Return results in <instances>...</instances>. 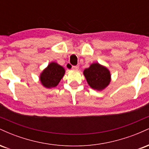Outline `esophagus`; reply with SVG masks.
Instances as JSON below:
<instances>
[{"label": "esophagus", "instance_id": "1", "mask_svg": "<svg viewBox=\"0 0 149 149\" xmlns=\"http://www.w3.org/2000/svg\"><path fill=\"white\" fill-rule=\"evenodd\" d=\"M72 69L74 70V71H78V69H79V66H73L72 67Z\"/></svg>", "mask_w": 149, "mask_h": 149}]
</instances>
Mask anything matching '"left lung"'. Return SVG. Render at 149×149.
I'll list each match as a JSON object with an SVG mask.
<instances>
[{
    "mask_svg": "<svg viewBox=\"0 0 149 149\" xmlns=\"http://www.w3.org/2000/svg\"><path fill=\"white\" fill-rule=\"evenodd\" d=\"M83 75L90 88L97 91H102L107 88L111 80L109 69L98 62L90 64L88 69L83 71Z\"/></svg>",
    "mask_w": 149,
    "mask_h": 149,
    "instance_id": "8db88e82",
    "label": "left lung"
}]
</instances>
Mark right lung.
I'll return each instance as SVG.
<instances>
[{
	"label": "right lung",
	"instance_id": "right-lung-1",
	"mask_svg": "<svg viewBox=\"0 0 149 149\" xmlns=\"http://www.w3.org/2000/svg\"><path fill=\"white\" fill-rule=\"evenodd\" d=\"M64 74V68L57 62L52 61L42 70L39 79L44 88L50 89L57 86Z\"/></svg>",
	"mask_w": 149,
	"mask_h": 149
}]
</instances>
